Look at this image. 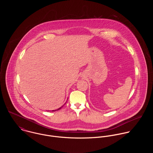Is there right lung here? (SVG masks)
<instances>
[{"instance_id": "obj_1", "label": "right lung", "mask_w": 153, "mask_h": 153, "mask_svg": "<svg viewBox=\"0 0 153 153\" xmlns=\"http://www.w3.org/2000/svg\"><path fill=\"white\" fill-rule=\"evenodd\" d=\"M63 106H64V105H62V107H60V108H58V109H55V110H52V111H58V110H59V109H61V108H62V107H63Z\"/></svg>"}]
</instances>
